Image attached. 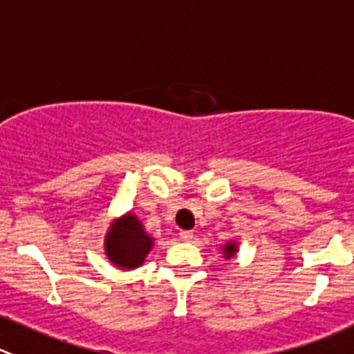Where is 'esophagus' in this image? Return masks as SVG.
Returning <instances> with one entry per match:
<instances>
[{
  "instance_id": "esophagus-1",
  "label": "esophagus",
  "mask_w": 354,
  "mask_h": 354,
  "mask_svg": "<svg viewBox=\"0 0 354 354\" xmlns=\"http://www.w3.org/2000/svg\"><path fill=\"white\" fill-rule=\"evenodd\" d=\"M180 239L183 240V242H190V240L194 239V232H190V230H181Z\"/></svg>"
}]
</instances>
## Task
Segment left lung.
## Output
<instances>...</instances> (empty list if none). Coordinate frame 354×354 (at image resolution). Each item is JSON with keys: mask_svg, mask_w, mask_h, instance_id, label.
<instances>
[{"mask_svg": "<svg viewBox=\"0 0 354 354\" xmlns=\"http://www.w3.org/2000/svg\"><path fill=\"white\" fill-rule=\"evenodd\" d=\"M236 242H228L225 247H223V254H225L226 259H230V257L233 256V254H236Z\"/></svg>", "mask_w": 354, "mask_h": 354, "instance_id": "8db88e82", "label": "left lung"}]
</instances>
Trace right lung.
I'll return each instance as SVG.
<instances>
[{"label": "right lung", "instance_id": "obj_1", "mask_svg": "<svg viewBox=\"0 0 354 354\" xmlns=\"http://www.w3.org/2000/svg\"><path fill=\"white\" fill-rule=\"evenodd\" d=\"M152 245L153 239L131 212L114 219L105 235V254L121 270L142 266Z\"/></svg>", "mask_w": 354, "mask_h": 354}]
</instances>
